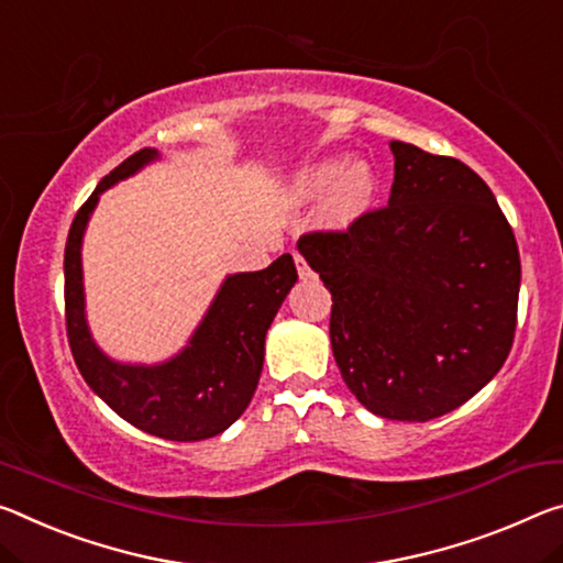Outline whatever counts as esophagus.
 <instances>
[{
	"instance_id": "obj_1",
	"label": "esophagus",
	"mask_w": 563,
	"mask_h": 563,
	"mask_svg": "<svg viewBox=\"0 0 563 563\" xmlns=\"http://www.w3.org/2000/svg\"><path fill=\"white\" fill-rule=\"evenodd\" d=\"M292 257H296V267H298L300 278H310V265H308L306 257H302L300 253H292Z\"/></svg>"
}]
</instances>
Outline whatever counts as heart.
<instances>
[{"instance_id": "obj_1", "label": "heart", "mask_w": 563, "mask_h": 563, "mask_svg": "<svg viewBox=\"0 0 563 563\" xmlns=\"http://www.w3.org/2000/svg\"><path fill=\"white\" fill-rule=\"evenodd\" d=\"M288 192L296 202L318 200L328 192L323 220L333 228H345L371 205L376 192V175L365 163L345 167V157H325L302 167L290 180Z\"/></svg>"}]
</instances>
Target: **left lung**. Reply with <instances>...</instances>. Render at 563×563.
I'll use <instances>...</instances> for the list:
<instances>
[{
    "label": "left lung",
    "instance_id": "8db88e82",
    "mask_svg": "<svg viewBox=\"0 0 563 563\" xmlns=\"http://www.w3.org/2000/svg\"><path fill=\"white\" fill-rule=\"evenodd\" d=\"M386 208L298 240L333 296L330 345L345 386L390 421H431L501 371L521 261L494 192L456 157L390 142Z\"/></svg>",
    "mask_w": 563,
    "mask_h": 563
}]
</instances>
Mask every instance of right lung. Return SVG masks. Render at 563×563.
I'll list each match as a JSON object with an SVG mask.
<instances>
[{
	"instance_id": "add662e5",
	"label": "right lung",
	"mask_w": 563,
	"mask_h": 563,
	"mask_svg": "<svg viewBox=\"0 0 563 563\" xmlns=\"http://www.w3.org/2000/svg\"><path fill=\"white\" fill-rule=\"evenodd\" d=\"M140 150L102 177L77 210L65 247V318L75 363L87 386L140 431L167 441L212 439L233 426L253 398L265 358V333L298 280L292 255L265 271L228 275L216 300L175 358L157 365L118 363L97 347L85 318L82 238L100 195L157 159Z\"/></svg>"
}]
</instances>
